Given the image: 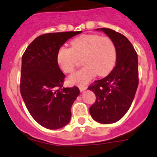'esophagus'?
<instances>
[{
    "label": "esophagus",
    "mask_w": 157,
    "mask_h": 157,
    "mask_svg": "<svg viewBox=\"0 0 157 157\" xmlns=\"http://www.w3.org/2000/svg\"><path fill=\"white\" fill-rule=\"evenodd\" d=\"M79 90H81V91H84V90H85L86 88H87V86L86 85H82V86H78Z\"/></svg>",
    "instance_id": "esophagus-1"
}]
</instances>
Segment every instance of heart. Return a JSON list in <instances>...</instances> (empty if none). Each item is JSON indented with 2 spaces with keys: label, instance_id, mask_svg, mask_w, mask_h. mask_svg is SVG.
Here are the masks:
<instances>
[{
  "label": "heart",
  "instance_id": "heart-1",
  "mask_svg": "<svg viewBox=\"0 0 157 157\" xmlns=\"http://www.w3.org/2000/svg\"><path fill=\"white\" fill-rule=\"evenodd\" d=\"M115 43L109 36L98 34H82L71 42V48L62 46L56 59L64 73H71L82 59L84 66L67 78L71 84L83 85L98 74L105 76L111 73L117 62Z\"/></svg>",
  "mask_w": 157,
  "mask_h": 157
}]
</instances>
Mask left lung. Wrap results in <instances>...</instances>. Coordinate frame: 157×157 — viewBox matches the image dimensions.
Instances as JSON below:
<instances>
[{
	"label": "left lung",
	"mask_w": 157,
	"mask_h": 157,
	"mask_svg": "<svg viewBox=\"0 0 157 157\" xmlns=\"http://www.w3.org/2000/svg\"><path fill=\"white\" fill-rule=\"evenodd\" d=\"M99 29L115 43L117 63L107 76L88 87L96 96L90 113L98 122L109 124L122 118L134 100L139 84L138 59L133 45L124 35L107 28Z\"/></svg>",
	"instance_id": "left-lung-1"
}]
</instances>
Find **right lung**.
<instances>
[{"label": "right lung", "mask_w": 157, "mask_h": 157, "mask_svg": "<svg viewBox=\"0 0 157 157\" xmlns=\"http://www.w3.org/2000/svg\"><path fill=\"white\" fill-rule=\"evenodd\" d=\"M82 32L40 35L28 46L22 56V98L33 118L48 129H58L70 122L71 106L80 93L75 86L63 87L65 75L59 67L56 55L64 42Z\"/></svg>", "instance_id": "1"}]
</instances>
